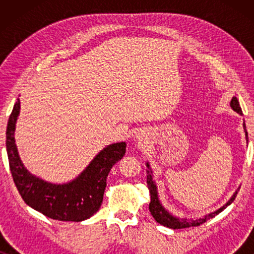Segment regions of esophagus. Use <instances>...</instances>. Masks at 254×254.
<instances>
[{
	"label": "esophagus",
	"mask_w": 254,
	"mask_h": 254,
	"mask_svg": "<svg viewBox=\"0 0 254 254\" xmlns=\"http://www.w3.org/2000/svg\"><path fill=\"white\" fill-rule=\"evenodd\" d=\"M137 137H138V138H140V141H142V140H141V138H142L141 136H137Z\"/></svg>",
	"instance_id": "obj_1"
}]
</instances>
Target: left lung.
Wrapping results in <instances>:
<instances>
[{
  "label": "left lung",
  "instance_id": "1",
  "mask_svg": "<svg viewBox=\"0 0 254 254\" xmlns=\"http://www.w3.org/2000/svg\"><path fill=\"white\" fill-rule=\"evenodd\" d=\"M230 106L232 107V110L236 111V112L241 114V116H243L241 105H239L238 99L236 98V97H234V98L231 99ZM243 127H244L246 141H249L248 130H246L245 123L243 124ZM147 168H148V170H147V184H148V189H149V192H150V197H151L150 203H149V210H150L152 217L155 218L156 222H158L159 224L164 225V227H168V228H171V229H184V228H190V227H197V225L204 223V222H206L207 220H209V218L216 216L218 213H221L222 210L225 209V207H228L229 204H231L232 201L235 200V197H236V195H237V193H238V190H237L234 193V195L230 197V200H229L228 202L225 203L223 207H221L220 209L213 211V213H210V214H208V215H204V217H202V218H195V220H187V218H179V217L173 216V215L170 214L169 211L166 210L165 208L162 206L161 201H159V199H158L157 186H156L155 182H154V180H152V171H151V169H150V165H149V163H147Z\"/></svg>",
  "mask_w": 254,
  "mask_h": 254
}]
</instances>
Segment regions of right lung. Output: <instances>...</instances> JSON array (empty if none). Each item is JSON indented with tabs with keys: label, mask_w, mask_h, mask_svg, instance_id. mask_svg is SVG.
I'll return each instance as SVG.
<instances>
[{
	"label": "right lung",
	"mask_w": 254,
	"mask_h": 254,
	"mask_svg": "<svg viewBox=\"0 0 254 254\" xmlns=\"http://www.w3.org/2000/svg\"><path fill=\"white\" fill-rule=\"evenodd\" d=\"M19 99L13 105L6 126V152L13 183L27 206L58 221L81 222L97 213L103 202L110 170L124 157L126 143L107 145L96 155L81 175L67 184H52L33 176L20 161L15 143Z\"/></svg>",
	"instance_id": "1"
}]
</instances>
